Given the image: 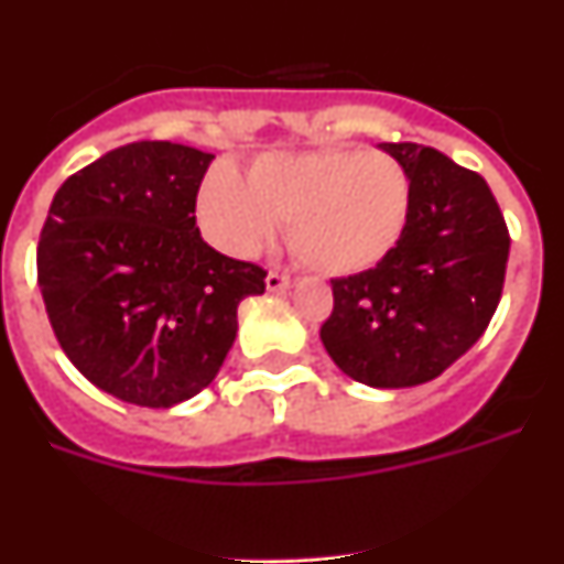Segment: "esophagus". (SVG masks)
<instances>
[{
    "mask_svg": "<svg viewBox=\"0 0 564 564\" xmlns=\"http://www.w3.org/2000/svg\"><path fill=\"white\" fill-rule=\"evenodd\" d=\"M291 273H282V271H271L268 273V279H265V285H268V291L271 293H282V291H288V288H291Z\"/></svg>",
    "mask_w": 564,
    "mask_h": 564,
    "instance_id": "esophagus-1",
    "label": "esophagus"
}]
</instances>
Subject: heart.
Instances as JSON below:
<instances>
[{
	"instance_id": "heart-1",
	"label": "heart",
	"mask_w": 564,
	"mask_h": 564,
	"mask_svg": "<svg viewBox=\"0 0 564 564\" xmlns=\"http://www.w3.org/2000/svg\"><path fill=\"white\" fill-rule=\"evenodd\" d=\"M200 220L212 239L251 257L291 223V248L307 268L350 276L376 268L398 246L410 217V174L383 152L268 154L242 183L214 169L200 188Z\"/></svg>"
}]
</instances>
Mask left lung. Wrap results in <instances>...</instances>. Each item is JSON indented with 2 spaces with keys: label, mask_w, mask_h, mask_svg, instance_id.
Returning <instances> with one entry per match:
<instances>
[{
  "label": "left lung",
  "mask_w": 564,
  "mask_h": 564,
  "mask_svg": "<svg viewBox=\"0 0 564 564\" xmlns=\"http://www.w3.org/2000/svg\"><path fill=\"white\" fill-rule=\"evenodd\" d=\"M410 174V217L376 268L333 279L322 344L344 376L403 390L441 376L486 333L511 237L477 172L417 143H381Z\"/></svg>",
  "instance_id": "obj_1"
}]
</instances>
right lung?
Returning <instances> with one entry per match:
<instances>
[{"label":"right lung","instance_id":"1","mask_svg":"<svg viewBox=\"0 0 564 564\" xmlns=\"http://www.w3.org/2000/svg\"><path fill=\"white\" fill-rule=\"evenodd\" d=\"M212 161L183 143H127L50 203L36 253L50 325L76 370L127 403L169 410L206 390L239 302L265 293L262 268L203 242L194 206Z\"/></svg>","mask_w":564,"mask_h":564}]
</instances>
